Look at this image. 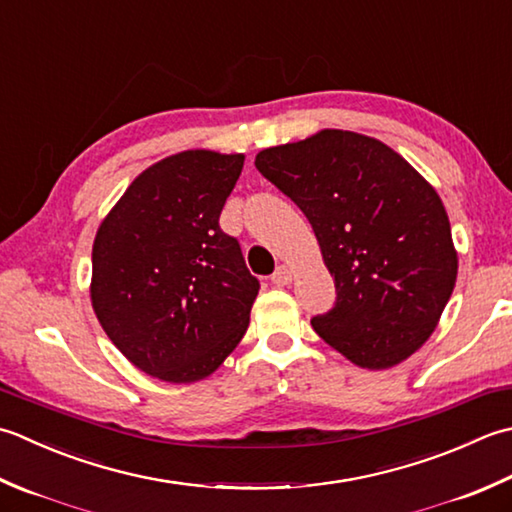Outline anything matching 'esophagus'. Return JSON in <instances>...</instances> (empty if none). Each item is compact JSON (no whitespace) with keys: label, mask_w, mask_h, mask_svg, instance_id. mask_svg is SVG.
Instances as JSON below:
<instances>
[{"label":"esophagus","mask_w":512,"mask_h":512,"mask_svg":"<svg viewBox=\"0 0 512 512\" xmlns=\"http://www.w3.org/2000/svg\"><path fill=\"white\" fill-rule=\"evenodd\" d=\"M290 282H293V270H290L288 266H279V268L275 270V275H273V284H277V286H288Z\"/></svg>","instance_id":"34e87169"}]
</instances>
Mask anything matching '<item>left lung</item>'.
<instances>
[{"mask_svg":"<svg viewBox=\"0 0 512 512\" xmlns=\"http://www.w3.org/2000/svg\"><path fill=\"white\" fill-rule=\"evenodd\" d=\"M255 166L302 208L337 302L310 319L359 368L402 364L433 335L457 282V250L437 190L393 148L324 128L259 150Z\"/></svg>","mask_w":512,"mask_h":512,"instance_id":"8db88e82","label":"left lung"}]
</instances>
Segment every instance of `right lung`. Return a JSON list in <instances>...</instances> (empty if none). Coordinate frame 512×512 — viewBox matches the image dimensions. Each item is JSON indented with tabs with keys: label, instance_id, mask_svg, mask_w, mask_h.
I'll return each mask as SVG.
<instances>
[{
	"label": "right lung",
	"instance_id": "1",
	"mask_svg": "<svg viewBox=\"0 0 512 512\" xmlns=\"http://www.w3.org/2000/svg\"><path fill=\"white\" fill-rule=\"evenodd\" d=\"M244 155L182 150L139 173L93 242L90 302L119 353L170 384L206 379L250 322L259 282L219 215Z\"/></svg>",
	"mask_w": 512,
	"mask_h": 512
}]
</instances>
